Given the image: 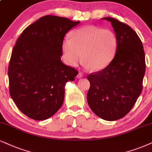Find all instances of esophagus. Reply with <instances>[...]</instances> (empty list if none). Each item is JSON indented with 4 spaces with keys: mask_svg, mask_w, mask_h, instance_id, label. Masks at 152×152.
I'll use <instances>...</instances> for the list:
<instances>
[{
    "mask_svg": "<svg viewBox=\"0 0 152 152\" xmlns=\"http://www.w3.org/2000/svg\"><path fill=\"white\" fill-rule=\"evenodd\" d=\"M83 76V74L81 72H79V73H78V75H77V78H82Z\"/></svg>",
    "mask_w": 152,
    "mask_h": 152,
    "instance_id": "34e87169",
    "label": "esophagus"
}]
</instances>
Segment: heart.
Instances as JSON below:
<instances>
[{
    "label": "heart",
    "instance_id": "b5f03b06",
    "mask_svg": "<svg viewBox=\"0 0 152 152\" xmlns=\"http://www.w3.org/2000/svg\"><path fill=\"white\" fill-rule=\"evenodd\" d=\"M70 38L63 41L62 51L71 66H76L83 57L86 65L97 72L106 68L116 53L117 37L111 30L88 26L73 31Z\"/></svg>",
    "mask_w": 152,
    "mask_h": 152
}]
</instances>
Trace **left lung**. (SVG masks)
I'll list each match as a JSON object with an SVG mask.
<instances>
[{
  "label": "left lung",
  "instance_id": "8db88e82",
  "mask_svg": "<svg viewBox=\"0 0 152 152\" xmlns=\"http://www.w3.org/2000/svg\"><path fill=\"white\" fill-rule=\"evenodd\" d=\"M102 19L111 22L118 44L110 64L88 76L87 100L97 116L116 121L131 110L142 93L145 55L141 40L130 26L112 17Z\"/></svg>",
  "mask_w": 152,
  "mask_h": 152
}]
</instances>
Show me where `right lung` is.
I'll return each instance as SVG.
<instances>
[{
	"instance_id": "right-lung-1",
	"label": "right lung",
	"mask_w": 152,
	"mask_h": 152,
	"mask_svg": "<svg viewBox=\"0 0 152 152\" xmlns=\"http://www.w3.org/2000/svg\"><path fill=\"white\" fill-rule=\"evenodd\" d=\"M45 15L27 26L17 40L8 66L10 95L23 114L45 120L62 107L66 83L78 71L61 60L65 34L79 24Z\"/></svg>"
}]
</instances>
